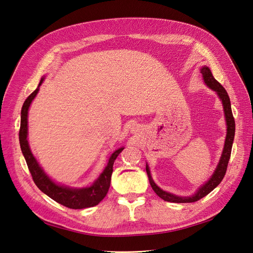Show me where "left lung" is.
Returning <instances> with one entry per match:
<instances>
[{
	"label": "left lung",
	"mask_w": 253,
	"mask_h": 253,
	"mask_svg": "<svg viewBox=\"0 0 253 253\" xmlns=\"http://www.w3.org/2000/svg\"><path fill=\"white\" fill-rule=\"evenodd\" d=\"M200 71H201V74L203 76V80H204L206 85L210 87V89L215 91L216 95L219 98V100L221 101V104H223L226 126H227V134H226L224 149H223V152H221V155H220V158H219V162L216 166V169L214 170L213 174L211 175V177L208 180H207L205 183H203V185L195 191L194 194L190 195V196H178V195H175L173 193L167 192V191H164L163 189H160L154 182V180H153L151 172H150V168L147 164L145 170H147V173H148V176H149L150 185H151L152 189L154 190V192L166 202H170V203H194V202H197L198 200H201V198L205 197L206 195H208L211 192V191L215 189L219 185L220 181L223 180L224 176L226 174L229 159H230L232 143H233L234 134H235V121H234L232 111H231L230 98H229L226 89L223 86H221V84L218 81L214 79L213 75H212L210 68L208 66H206V65L202 66Z\"/></svg>",
	"instance_id": "1"
}]
</instances>
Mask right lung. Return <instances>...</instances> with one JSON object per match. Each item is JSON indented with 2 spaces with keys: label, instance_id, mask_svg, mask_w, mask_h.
<instances>
[{
  "label": "right lung",
  "instance_id": "1",
  "mask_svg": "<svg viewBox=\"0 0 253 253\" xmlns=\"http://www.w3.org/2000/svg\"><path fill=\"white\" fill-rule=\"evenodd\" d=\"M44 81V77L41 78L38 87L30 94L22 106L21 111V126L19 132V139L21 150L24 156L30 174L37 187L39 188L44 194L49 196L51 200L63 205L71 209H84L94 207L100 203L105 197L110 189L111 177L113 173V166L115 159L125 149V147L117 149L113 152L108 159V164L103 169L102 173L98 176V178L91 183L90 186L83 188H73L65 185H61L53 181L49 176L45 173L43 168L38 163L34 156L28 143V111L33 100L39 93L41 84Z\"/></svg>",
  "mask_w": 253,
  "mask_h": 253
}]
</instances>
